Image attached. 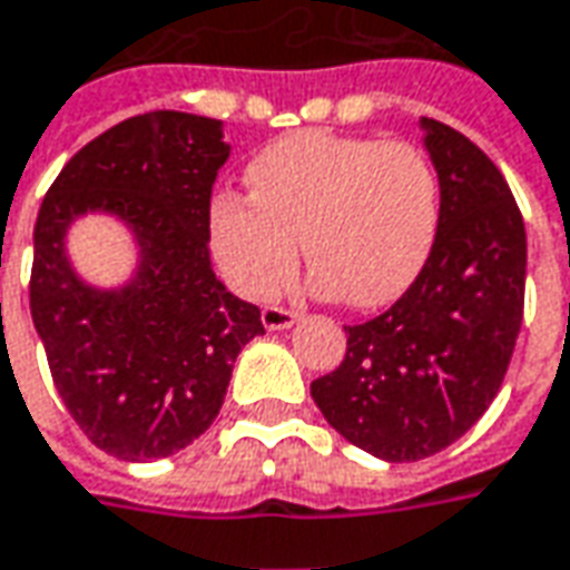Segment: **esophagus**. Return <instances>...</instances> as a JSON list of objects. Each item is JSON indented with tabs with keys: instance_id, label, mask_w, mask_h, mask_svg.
Masks as SVG:
<instances>
[{
	"instance_id": "obj_1",
	"label": "esophagus",
	"mask_w": 570,
	"mask_h": 570,
	"mask_svg": "<svg viewBox=\"0 0 570 570\" xmlns=\"http://www.w3.org/2000/svg\"><path fill=\"white\" fill-rule=\"evenodd\" d=\"M262 324H265V331H286V327L296 324V315L289 308H284V305H268L262 312Z\"/></svg>"
}]
</instances>
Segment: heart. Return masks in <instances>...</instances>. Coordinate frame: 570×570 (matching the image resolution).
I'll return each instance as SVG.
<instances>
[{"mask_svg":"<svg viewBox=\"0 0 570 570\" xmlns=\"http://www.w3.org/2000/svg\"><path fill=\"white\" fill-rule=\"evenodd\" d=\"M249 196L208 203V243L224 281L246 299H271L305 262L312 289L355 308L399 299L440 230L443 189L412 142L299 130L246 165Z\"/></svg>","mask_w":570,"mask_h":570,"instance_id":"1","label":"heart"}]
</instances>
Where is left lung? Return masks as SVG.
<instances>
[{
  "label": "left lung",
  "mask_w": 570,
  "mask_h": 570,
  "mask_svg": "<svg viewBox=\"0 0 570 570\" xmlns=\"http://www.w3.org/2000/svg\"><path fill=\"white\" fill-rule=\"evenodd\" d=\"M440 174V230L393 308L346 327V358L312 383L327 424L383 462L455 443L497 399L524 317L528 234L499 168L449 124L421 118Z\"/></svg>",
  "instance_id": "8db88e82"
}]
</instances>
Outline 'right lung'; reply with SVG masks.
I'll return each instance as SVG.
<instances>
[{
  "instance_id": "obj_1",
  "label": "right lung",
  "mask_w": 570,
  "mask_h": 570,
  "mask_svg": "<svg viewBox=\"0 0 570 570\" xmlns=\"http://www.w3.org/2000/svg\"><path fill=\"white\" fill-rule=\"evenodd\" d=\"M230 158L224 124L149 111L115 124L61 168L33 227L30 315L65 409L90 443L124 459H168L224 405L236 355L265 334L253 302L227 293L208 258V203ZM106 214L135 239L124 285H90L67 234Z\"/></svg>"
}]
</instances>
